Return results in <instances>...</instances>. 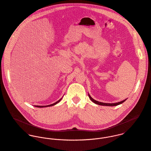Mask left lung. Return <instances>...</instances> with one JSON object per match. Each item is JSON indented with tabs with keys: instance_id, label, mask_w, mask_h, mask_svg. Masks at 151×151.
Wrapping results in <instances>:
<instances>
[{
	"instance_id": "left-lung-1",
	"label": "left lung",
	"mask_w": 151,
	"mask_h": 151,
	"mask_svg": "<svg viewBox=\"0 0 151 151\" xmlns=\"http://www.w3.org/2000/svg\"><path fill=\"white\" fill-rule=\"evenodd\" d=\"M88 96H89V97L90 99H91L93 102H94L95 104H97V105H102V106H116V105H120V104H122L123 102H124L127 100V99H125V100H124V101H121V102H117V103H114V104H107V103H104V102H98V101H96V100L93 99V98L90 96V95H89V93H88Z\"/></svg>"
}]
</instances>
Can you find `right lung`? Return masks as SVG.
Returning <instances> with one entry per match:
<instances>
[{
	"label": "right lung",
	"instance_id": "obj_1",
	"mask_svg": "<svg viewBox=\"0 0 151 151\" xmlns=\"http://www.w3.org/2000/svg\"><path fill=\"white\" fill-rule=\"evenodd\" d=\"M61 99H62V98L61 99H60L59 101H58L57 102H56L55 103H54V104H51V105H46V106H37V105H35V106H36V107H37V108H45V107H48V106H53V105H55L56 104H57L58 103H59L60 101H61Z\"/></svg>",
	"mask_w": 151,
	"mask_h": 151
}]
</instances>
